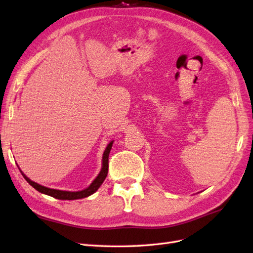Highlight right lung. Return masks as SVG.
<instances>
[{"label":"right lung","mask_w":253,"mask_h":253,"mask_svg":"<svg viewBox=\"0 0 253 253\" xmlns=\"http://www.w3.org/2000/svg\"><path fill=\"white\" fill-rule=\"evenodd\" d=\"M113 142H114V140L108 143L106 149H105V151L103 153V158H102V168H101V171L98 174V176L95 177V179L92 181V183L90 184L89 186H88L85 189H83V190H80V192H66V190H58V189H53V188L42 186V185H40V184L30 180L29 177H27L21 171V170H20V171H21L23 177L27 182H29V184H31V185L34 188H35L36 190H38L39 193L47 195V196H51L53 198H56V199H59V200H77V199H82V198H86V197L90 196L93 193L97 192L98 188L102 185V183L104 182L105 177L107 175V172H108V155H110L111 149H112V146H113Z\"/></svg>","instance_id":"add662e5"}]
</instances>
